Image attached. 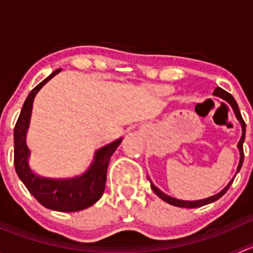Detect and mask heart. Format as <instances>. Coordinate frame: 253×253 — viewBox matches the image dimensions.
Segmentation results:
<instances>
[{"label":"heart","mask_w":253,"mask_h":253,"mask_svg":"<svg viewBox=\"0 0 253 253\" xmlns=\"http://www.w3.org/2000/svg\"><path fill=\"white\" fill-rule=\"evenodd\" d=\"M163 91H164V93H168V91H169V88H163Z\"/></svg>","instance_id":"heart-1"}]
</instances>
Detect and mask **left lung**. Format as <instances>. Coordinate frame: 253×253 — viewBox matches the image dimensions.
I'll return each instance as SVG.
<instances>
[{"label":"left lung","mask_w":253,"mask_h":253,"mask_svg":"<svg viewBox=\"0 0 253 253\" xmlns=\"http://www.w3.org/2000/svg\"><path fill=\"white\" fill-rule=\"evenodd\" d=\"M213 95L218 96V98H221L223 100L228 101L229 104H230V106L233 108L234 110V114H235L236 119L239 120V122L241 124V128H242V134H241V138H240L239 143H237V148H239V152H240V162H239V165H237V169H236V174L240 171V169H241L242 167V163H244V148H242V144H244L245 142V133H246V125H245V121L244 119H242L241 114H240V110H239V106H237L235 99L233 98V95L231 94H229L228 91H225L224 89L221 88H215V90H214ZM235 174V176H236ZM235 176H234L233 178H231L230 181H229L228 185L225 186V187L223 188V190L220 191V192H218L216 195L214 196H211V197L208 198H203V200H198V201H182V200H177V198H174L171 197V196L167 195V193H164L163 191H160L159 188L157 187V186L154 185V183L150 181V178L148 177V180H149L150 182V187H152V190L154 191L155 195L158 196L159 198H162L163 201H165L167 203H169V205L171 206H176V207H182V208H197V207H202V206H206L208 205V203H211L214 202V201L219 200V198L221 197V196L224 195V193L228 191V188L230 187V185L233 183L234 178H235Z\"/></svg>","instance_id":"8db88e82"}]
</instances>
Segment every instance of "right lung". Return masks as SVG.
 <instances>
[{
    "label": "right lung",
    "mask_w": 253,
    "mask_h": 253,
    "mask_svg": "<svg viewBox=\"0 0 253 253\" xmlns=\"http://www.w3.org/2000/svg\"><path fill=\"white\" fill-rule=\"evenodd\" d=\"M56 70L38 84L25 99L14 127V167L17 175L38 202L57 211H83L98 202L105 190L106 171L111 155L121 144L122 138L99 148L94 153L91 164L83 174L68 178H50L35 174L29 165L30 149L27 144V133L32 117L33 103L40 89L55 77Z\"/></svg>",
    "instance_id": "obj_1"
}]
</instances>
